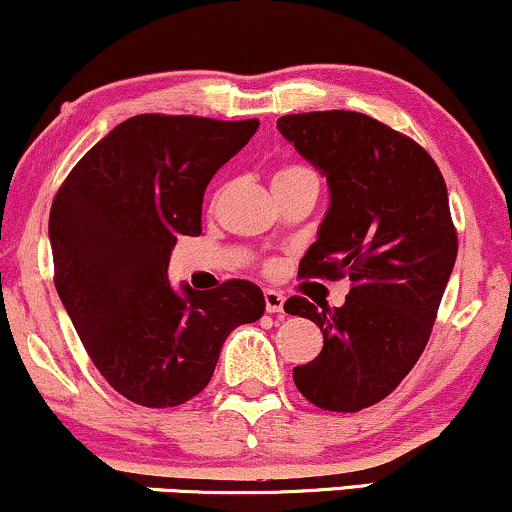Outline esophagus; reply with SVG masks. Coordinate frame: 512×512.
Masks as SVG:
<instances>
[{"label":"esophagus","instance_id":"1","mask_svg":"<svg viewBox=\"0 0 512 512\" xmlns=\"http://www.w3.org/2000/svg\"><path fill=\"white\" fill-rule=\"evenodd\" d=\"M284 301V293L274 289L264 291V308H267V313H284Z\"/></svg>","mask_w":512,"mask_h":512}]
</instances>
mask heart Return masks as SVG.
I'll list each match as a JSON object with an SVG mask.
<instances>
[{"mask_svg": "<svg viewBox=\"0 0 512 512\" xmlns=\"http://www.w3.org/2000/svg\"><path fill=\"white\" fill-rule=\"evenodd\" d=\"M313 173V168L308 166H301V163H291V166H284L279 170V173L274 175V182H281V180H289V178H296V175H308ZM315 175V173H313Z\"/></svg>", "mask_w": 512, "mask_h": 512, "instance_id": "heart-1", "label": "heart"}]
</instances>
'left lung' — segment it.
I'll use <instances>...</instances> for the list:
<instances>
[{
    "mask_svg": "<svg viewBox=\"0 0 512 512\" xmlns=\"http://www.w3.org/2000/svg\"><path fill=\"white\" fill-rule=\"evenodd\" d=\"M276 127L330 185L298 276L351 279L342 308L284 303L325 337L293 383L315 407L361 411L402 383L431 337L457 257L448 187L424 146L363 113L284 115Z\"/></svg>",
    "mask_w": 512,
    "mask_h": 512,
    "instance_id": "left-lung-1",
    "label": "left lung"
}]
</instances>
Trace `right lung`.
<instances>
[{"label":"right lung","instance_id":"add662e5","mask_svg":"<svg viewBox=\"0 0 512 512\" xmlns=\"http://www.w3.org/2000/svg\"><path fill=\"white\" fill-rule=\"evenodd\" d=\"M257 120L134 115L81 158L50 209L55 286L81 344L129 402L168 409L209 385L231 330L260 320V286L175 293L170 250L202 233L204 190Z\"/></svg>","mask_w":512,"mask_h":512}]
</instances>
